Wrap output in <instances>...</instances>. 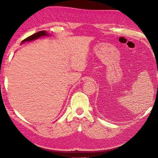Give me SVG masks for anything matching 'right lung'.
I'll list each match as a JSON object with an SVG mask.
<instances>
[{"label": "right lung", "instance_id": "add662e5", "mask_svg": "<svg viewBox=\"0 0 158 158\" xmlns=\"http://www.w3.org/2000/svg\"><path fill=\"white\" fill-rule=\"evenodd\" d=\"M43 36H50V35L45 31H39V32H37V33L32 35H31V36H29L28 37L26 38L25 40H23L21 42V44H23L24 42H28L33 41V40H37V39L40 38V37H43Z\"/></svg>", "mask_w": 158, "mask_h": 158}]
</instances>
